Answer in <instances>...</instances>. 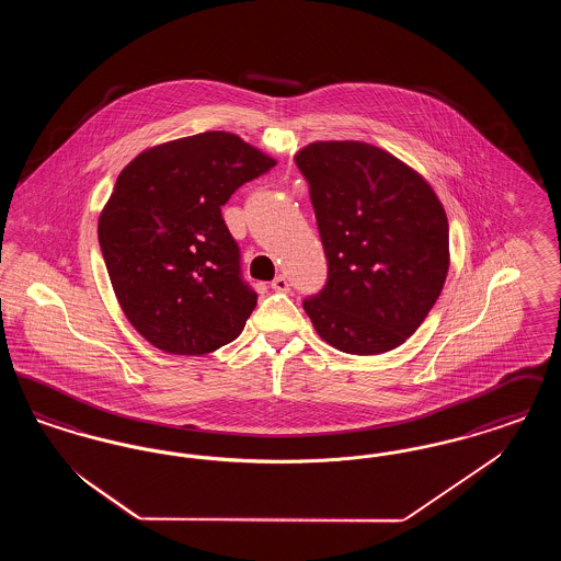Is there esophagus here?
Masks as SVG:
<instances>
[{
    "label": "esophagus",
    "instance_id": "esophagus-1",
    "mask_svg": "<svg viewBox=\"0 0 561 561\" xmlns=\"http://www.w3.org/2000/svg\"><path fill=\"white\" fill-rule=\"evenodd\" d=\"M271 288H273L275 293H288V290H290V284H288V279H286L284 275H277V277L271 282Z\"/></svg>",
    "mask_w": 561,
    "mask_h": 561
}]
</instances>
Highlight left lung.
I'll return each mask as SVG.
<instances>
[{
    "label": "left lung",
    "mask_w": 561,
    "mask_h": 561,
    "mask_svg": "<svg viewBox=\"0 0 561 561\" xmlns=\"http://www.w3.org/2000/svg\"><path fill=\"white\" fill-rule=\"evenodd\" d=\"M309 183L328 279L302 300L321 339L345 353L400 347L425 321L448 267V218L427 181L357 140L296 153Z\"/></svg>",
    "instance_id": "obj_1"
}]
</instances>
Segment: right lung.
I'll list each match as a JSON object with an SVG mask.
<instances>
[{"label":"right lung","instance_id":"right-lung-1","mask_svg":"<svg viewBox=\"0 0 561 561\" xmlns=\"http://www.w3.org/2000/svg\"><path fill=\"white\" fill-rule=\"evenodd\" d=\"M275 165L231 133H204L136 156L99 218L115 296L140 336L174 355L236 341L256 307L220 206Z\"/></svg>","mask_w":561,"mask_h":561}]
</instances>
